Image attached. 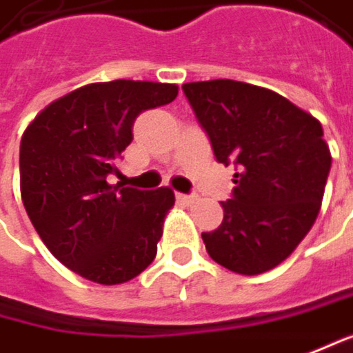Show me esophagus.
<instances>
[{"label": "esophagus", "instance_id": "34e87169", "mask_svg": "<svg viewBox=\"0 0 353 353\" xmlns=\"http://www.w3.org/2000/svg\"><path fill=\"white\" fill-rule=\"evenodd\" d=\"M176 201L179 203H185V205H192L196 201V194H183V192H179L176 194Z\"/></svg>", "mask_w": 353, "mask_h": 353}]
</instances>
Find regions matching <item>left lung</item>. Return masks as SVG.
Instances as JSON below:
<instances>
[{
	"label": "left lung",
	"mask_w": 353,
	"mask_h": 353,
	"mask_svg": "<svg viewBox=\"0 0 353 353\" xmlns=\"http://www.w3.org/2000/svg\"><path fill=\"white\" fill-rule=\"evenodd\" d=\"M219 163L235 164L223 223L203 233L207 253L241 275L285 261L310 233L327 183L332 154L312 114L273 90L209 80L183 86Z\"/></svg>",
	"instance_id": "obj_1"
}]
</instances>
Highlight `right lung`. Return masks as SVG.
I'll return each mask as SVG.
<instances>
[{"mask_svg":"<svg viewBox=\"0 0 353 353\" xmlns=\"http://www.w3.org/2000/svg\"><path fill=\"white\" fill-rule=\"evenodd\" d=\"M179 86L114 80L88 84L52 102L19 144V189L32 225L52 255L94 283L118 285L157 257L168 187L110 185L144 110L164 106Z\"/></svg>","mask_w":353,"mask_h":353,"instance_id":"obj_1","label":"right lung"}]
</instances>
